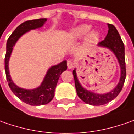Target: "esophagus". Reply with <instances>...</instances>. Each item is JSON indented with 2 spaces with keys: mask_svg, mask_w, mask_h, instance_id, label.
Segmentation results:
<instances>
[{
  "mask_svg": "<svg viewBox=\"0 0 134 134\" xmlns=\"http://www.w3.org/2000/svg\"><path fill=\"white\" fill-rule=\"evenodd\" d=\"M75 66V64H74V62L73 61H71V60H68L67 61V67L69 68V69H71V68H73Z\"/></svg>",
  "mask_w": 134,
  "mask_h": 134,
  "instance_id": "obj_1",
  "label": "esophagus"
}]
</instances>
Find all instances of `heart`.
<instances>
[{"label": "heart", "mask_w": 134, "mask_h": 134, "mask_svg": "<svg viewBox=\"0 0 134 134\" xmlns=\"http://www.w3.org/2000/svg\"><path fill=\"white\" fill-rule=\"evenodd\" d=\"M91 27L88 25H82L79 26L75 27L70 32V37L73 40H76L79 38L83 37L88 32H90ZM99 38V34L97 31H92L90 33L87 37H86V42L87 43L91 44L94 43L98 40Z\"/></svg>", "instance_id": "obj_1"}]
</instances>
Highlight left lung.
<instances>
[{"label": "left lung", "instance_id": "8db88e82", "mask_svg": "<svg viewBox=\"0 0 134 134\" xmlns=\"http://www.w3.org/2000/svg\"><path fill=\"white\" fill-rule=\"evenodd\" d=\"M109 31L106 38L100 41L98 46L107 47L112 50L117 57L121 67V78L119 82L113 90L105 94H97L95 93L91 92L89 91L86 90L82 87L79 84L78 79L76 76V70L73 71L75 86L76 89V93L79 97L85 103L93 105V106H100L106 104L111 100L115 99L119 95L121 91L123 88L126 78V67H125V46L121 39L117 29L113 25L108 24Z\"/></svg>", "mask_w": 134, "mask_h": 134}]
</instances>
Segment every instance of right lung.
I'll list each match as a JSON object with an SVG mask.
<instances>
[{
    "mask_svg": "<svg viewBox=\"0 0 134 134\" xmlns=\"http://www.w3.org/2000/svg\"><path fill=\"white\" fill-rule=\"evenodd\" d=\"M46 21V19H39L26 21L21 23L20 25H19L15 29V31L9 36L7 42V52L4 59V64L5 73L7 79L9 82V87L15 95L18 97L21 100L31 106L45 105L49 103L53 99L58 79L61 73L67 70V61H62L59 64L51 67L48 70L41 85L38 87L37 88L32 90L20 88L13 82L9 75L8 62L13 50V47L14 46L18 39L22 34L27 32L30 30L42 27Z\"/></svg>",
    "mask_w": 134,
    "mask_h": 134,
    "instance_id": "obj_1",
    "label": "right lung"
}]
</instances>
